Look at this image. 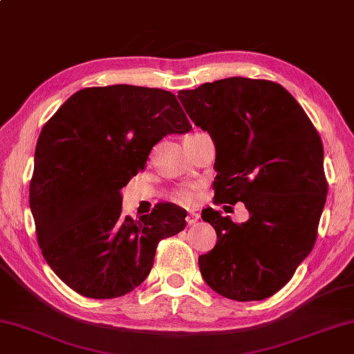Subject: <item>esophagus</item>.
<instances>
[{
	"label": "esophagus",
	"instance_id": "34e87169",
	"mask_svg": "<svg viewBox=\"0 0 354 354\" xmlns=\"http://www.w3.org/2000/svg\"><path fill=\"white\" fill-rule=\"evenodd\" d=\"M200 218V214L196 211H189L188 216H186V222H188V225H194L197 220Z\"/></svg>",
	"mask_w": 354,
	"mask_h": 354
}]
</instances>
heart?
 Instances as JSON below:
<instances>
[{"mask_svg":"<svg viewBox=\"0 0 354 354\" xmlns=\"http://www.w3.org/2000/svg\"><path fill=\"white\" fill-rule=\"evenodd\" d=\"M176 198L178 202H182L185 205H192L194 202H197L198 198V189L196 186H185V188L178 189Z\"/></svg>","mask_w":354,"mask_h":354,"instance_id":"b5f03b06","label":"heart"}]
</instances>
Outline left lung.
Listing matches in <instances>:
<instances>
[{
  "label": "left lung",
  "mask_w": 354,
  "mask_h": 354,
  "mask_svg": "<svg viewBox=\"0 0 354 354\" xmlns=\"http://www.w3.org/2000/svg\"><path fill=\"white\" fill-rule=\"evenodd\" d=\"M177 97L214 142L216 203L243 202L250 212L234 223L202 211L217 243L198 257L200 272L223 297L262 301L315 246L326 200L321 137L295 97L268 80L231 77Z\"/></svg>",
  "instance_id": "obj_1"
}]
</instances>
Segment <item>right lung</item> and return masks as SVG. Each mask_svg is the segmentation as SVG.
Returning <instances> with one entry per match:
<instances>
[{
  "instance_id": "1",
  "label": "right lung",
  "mask_w": 354,
  "mask_h": 354,
  "mask_svg": "<svg viewBox=\"0 0 354 354\" xmlns=\"http://www.w3.org/2000/svg\"><path fill=\"white\" fill-rule=\"evenodd\" d=\"M192 126L172 92L112 84L66 100L38 137L29 202L46 262L84 297L124 296L148 277L162 239L186 226V211L157 205L122 216V192L152 146Z\"/></svg>"
}]
</instances>
